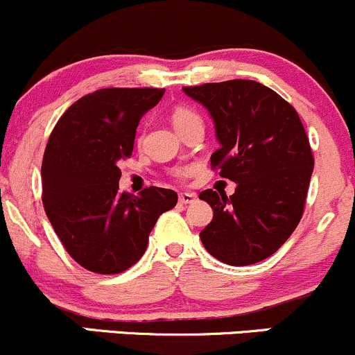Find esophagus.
I'll return each mask as SVG.
<instances>
[{
	"mask_svg": "<svg viewBox=\"0 0 355 355\" xmlns=\"http://www.w3.org/2000/svg\"><path fill=\"white\" fill-rule=\"evenodd\" d=\"M178 200H180V203H183V205H189V203H193L195 200H197V195L195 193H180V197H178Z\"/></svg>",
	"mask_w": 355,
	"mask_h": 355,
	"instance_id": "obj_1",
	"label": "esophagus"
}]
</instances>
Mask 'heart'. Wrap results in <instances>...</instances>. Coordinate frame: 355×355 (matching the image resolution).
Masks as SVG:
<instances>
[{
  "mask_svg": "<svg viewBox=\"0 0 355 355\" xmlns=\"http://www.w3.org/2000/svg\"><path fill=\"white\" fill-rule=\"evenodd\" d=\"M195 120H200V116H198L197 113L190 108L177 107L172 112V125L175 126V130H177V132L180 128H183V126H187ZM183 173H185L183 170H175V175H177V177H182Z\"/></svg>",
  "mask_w": 355,
  "mask_h": 355,
  "instance_id": "b5f03b06",
  "label": "heart"
}]
</instances>
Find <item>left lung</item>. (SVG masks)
<instances>
[{"instance_id": "1", "label": "left lung", "mask_w": 355, "mask_h": 355, "mask_svg": "<svg viewBox=\"0 0 355 355\" xmlns=\"http://www.w3.org/2000/svg\"><path fill=\"white\" fill-rule=\"evenodd\" d=\"M214 121L220 148L211 166L237 183L227 197L203 190L214 210L203 247L227 266H252L284 245L299 225L313 170L302 121L279 93L252 80L187 87Z\"/></svg>"}]
</instances>
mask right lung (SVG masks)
<instances>
[{
    "mask_svg": "<svg viewBox=\"0 0 355 355\" xmlns=\"http://www.w3.org/2000/svg\"><path fill=\"white\" fill-rule=\"evenodd\" d=\"M157 88H103L71 105L53 128L42 165L43 205L63 247L95 274H120L145 254L158 217L177 191L118 190V162L130 157Z\"/></svg>",
    "mask_w": 355,
    "mask_h": 355,
    "instance_id": "right-lung-1",
    "label": "right lung"
}]
</instances>
